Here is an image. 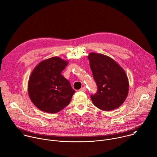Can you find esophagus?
Segmentation results:
<instances>
[{"instance_id": "esophagus-1", "label": "esophagus", "mask_w": 157, "mask_h": 157, "mask_svg": "<svg viewBox=\"0 0 157 157\" xmlns=\"http://www.w3.org/2000/svg\"><path fill=\"white\" fill-rule=\"evenodd\" d=\"M80 91H82V92H86V88L85 87H81L80 89H79Z\"/></svg>"}]
</instances>
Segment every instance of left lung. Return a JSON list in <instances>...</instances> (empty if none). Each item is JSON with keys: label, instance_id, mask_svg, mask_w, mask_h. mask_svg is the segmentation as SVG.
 I'll list each match as a JSON object with an SVG mask.
<instances>
[{"label": "left lung", "instance_id": "1", "mask_svg": "<svg viewBox=\"0 0 157 157\" xmlns=\"http://www.w3.org/2000/svg\"><path fill=\"white\" fill-rule=\"evenodd\" d=\"M88 59L98 87L96 93L91 95L93 104L105 111L118 108L125 101L128 91L125 71L114 59L105 55L92 53Z\"/></svg>", "mask_w": 157, "mask_h": 157}]
</instances>
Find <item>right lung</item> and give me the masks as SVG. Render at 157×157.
Returning <instances> with one entry per match:
<instances>
[{
	"instance_id": "right-lung-1",
	"label": "right lung",
	"mask_w": 157,
	"mask_h": 157,
	"mask_svg": "<svg viewBox=\"0 0 157 157\" xmlns=\"http://www.w3.org/2000/svg\"><path fill=\"white\" fill-rule=\"evenodd\" d=\"M68 62L53 57L40 62L32 73L28 91L35 106L48 113H56L68 105L75 91L61 75Z\"/></svg>"
}]
</instances>
